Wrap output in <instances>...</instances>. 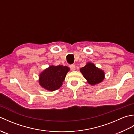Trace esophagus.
<instances>
[{
  "label": "esophagus",
  "instance_id": "1",
  "mask_svg": "<svg viewBox=\"0 0 134 134\" xmlns=\"http://www.w3.org/2000/svg\"><path fill=\"white\" fill-rule=\"evenodd\" d=\"M70 68L72 71H74L75 70V65L74 64H70Z\"/></svg>",
  "mask_w": 134,
  "mask_h": 134
}]
</instances>
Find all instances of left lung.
Here are the masks:
<instances>
[{"label": "left lung", "instance_id": "left-lung-1", "mask_svg": "<svg viewBox=\"0 0 134 134\" xmlns=\"http://www.w3.org/2000/svg\"><path fill=\"white\" fill-rule=\"evenodd\" d=\"M80 71L90 85H94L100 83L104 79L103 71L97 68L94 64L90 63H88L85 67H82Z\"/></svg>", "mask_w": 134, "mask_h": 134}]
</instances>
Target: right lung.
<instances>
[{
	"label": "right lung",
	"instance_id": "1",
	"mask_svg": "<svg viewBox=\"0 0 134 134\" xmlns=\"http://www.w3.org/2000/svg\"><path fill=\"white\" fill-rule=\"evenodd\" d=\"M70 69L63 65H51L40 75V84L44 89L54 91L62 86Z\"/></svg>",
	"mask_w": 134,
	"mask_h": 134
}]
</instances>
